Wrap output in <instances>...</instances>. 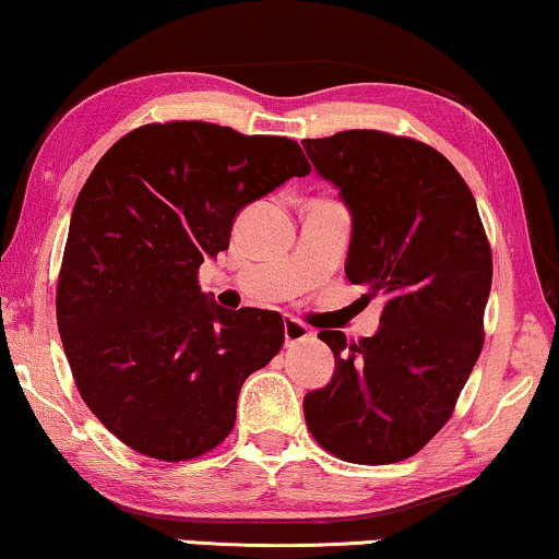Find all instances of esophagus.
<instances>
[{"instance_id":"1","label":"esophagus","mask_w":559,"mask_h":559,"mask_svg":"<svg viewBox=\"0 0 559 559\" xmlns=\"http://www.w3.org/2000/svg\"><path fill=\"white\" fill-rule=\"evenodd\" d=\"M310 335H312V331L305 323H300V320L293 316L285 318V346H295V343L308 341Z\"/></svg>"}]
</instances>
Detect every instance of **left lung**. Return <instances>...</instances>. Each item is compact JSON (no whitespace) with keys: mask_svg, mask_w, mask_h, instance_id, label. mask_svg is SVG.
Returning <instances> with one entry per match:
<instances>
[{"mask_svg":"<svg viewBox=\"0 0 559 559\" xmlns=\"http://www.w3.org/2000/svg\"><path fill=\"white\" fill-rule=\"evenodd\" d=\"M302 147L350 211L346 277L384 302L371 338L318 333L335 371L305 394V423L348 463L407 461L453 415L484 348L493 262L476 201L448 157L409 136L350 129Z\"/></svg>","mask_w":559,"mask_h":559,"instance_id":"8db88e82","label":"left lung"}]
</instances>
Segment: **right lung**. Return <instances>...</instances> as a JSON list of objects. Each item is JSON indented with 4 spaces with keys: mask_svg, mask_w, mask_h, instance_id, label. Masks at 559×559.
Here are the masks:
<instances>
[{
    "mask_svg": "<svg viewBox=\"0 0 559 559\" xmlns=\"http://www.w3.org/2000/svg\"><path fill=\"white\" fill-rule=\"evenodd\" d=\"M310 173L287 136L205 121L144 124L98 159L75 198L56 312L75 386L136 453L178 463L236 423L249 373L285 343L274 310H224L198 285L236 213Z\"/></svg>",
    "mask_w": 559,
    "mask_h": 559,
    "instance_id": "obj_1",
    "label": "right lung"
}]
</instances>
